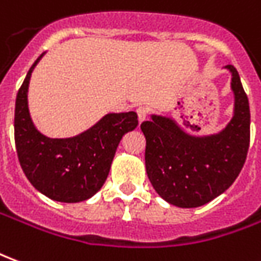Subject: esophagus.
<instances>
[{"label":"esophagus","instance_id":"esophagus-1","mask_svg":"<svg viewBox=\"0 0 261 261\" xmlns=\"http://www.w3.org/2000/svg\"><path fill=\"white\" fill-rule=\"evenodd\" d=\"M136 114H138V119H139V122H143L146 119V116H147V108H145V107H139V108H136Z\"/></svg>","mask_w":261,"mask_h":261}]
</instances>
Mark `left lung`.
<instances>
[{
  "instance_id": "8db88e82",
  "label": "left lung",
  "mask_w": 261,
  "mask_h": 261,
  "mask_svg": "<svg viewBox=\"0 0 261 261\" xmlns=\"http://www.w3.org/2000/svg\"><path fill=\"white\" fill-rule=\"evenodd\" d=\"M234 115L221 134L195 138L174 121L151 116L140 129L146 138L147 177L156 193L180 208H197L210 202L238 178L250 143L249 99L233 66Z\"/></svg>"
}]
</instances>
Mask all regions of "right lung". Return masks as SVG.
I'll use <instances>...</instances> for the list:
<instances>
[{"instance_id":"right-lung-1","label":"right lung","mask_w":261,"mask_h":261,"mask_svg":"<svg viewBox=\"0 0 261 261\" xmlns=\"http://www.w3.org/2000/svg\"><path fill=\"white\" fill-rule=\"evenodd\" d=\"M43 55H40V57ZM29 68L15 102V146L27 178L38 191L60 202L91 198L104 186L122 136L138 126L136 112L105 115L97 125L70 139H49L33 126L28 111Z\"/></svg>"}]
</instances>
